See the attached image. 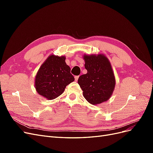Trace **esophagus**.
Masks as SVG:
<instances>
[{
  "label": "esophagus",
  "mask_w": 153,
  "mask_h": 153,
  "mask_svg": "<svg viewBox=\"0 0 153 153\" xmlns=\"http://www.w3.org/2000/svg\"><path fill=\"white\" fill-rule=\"evenodd\" d=\"M78 78H79V76H75V81H78Z\"/></svg>",
  "instance_id": "esophagus-1"
}]
</instances>
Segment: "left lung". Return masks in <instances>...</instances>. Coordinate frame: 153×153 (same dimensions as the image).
<instances>
[{
    "label": "left lung",
    "mask_w": 153,
    "mask_h": 153,
    "mask_svg": "<svg viewBox=\"0 0 153 153\" xmlns=\"http://www.w3.org/2000/svg\"><path fill=\"white\" fill-rule=\"evenodd\" d=\"M87 73L78 78V83L85 100L92 105L100 104L112 96L115 79L112 66L103 54L84 55Z\"/></svg>",
    "instance_id": "1"
}]
</instances>
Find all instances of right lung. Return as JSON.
<instances>
[{"instance_id":"add662e5","label":"right lung","mask_w":153,"mask_h":153,"mask_svg":"<svg viewBox=\"0 0 153 153\" xmlns=\"http://www.w3.org/2000/svg\"><path fill=\"white\" fill-rule=\"evenodd\" d=\"M65 56L51 55L39 68L35 78L38 93L46 99L53 100L61 95L66 87L75 80Z\"/></svg>"}]
</instances>
